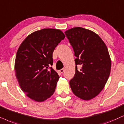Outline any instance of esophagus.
<instances>
[{
	"label": "esophagus",
	"mask_w": 124,
	"mask_h": 124,
	"mask_svg": "<svg viewBox=\"0 0 124 124\" xmlns=\"http://www.w3.org/2000/svg\"><path fill=\"white\" fill-rule=\"evenodd\" d=\"M63 71H64V69H61V70H59V72L61 73H63Z\"/></svg>",
	"instance_id": "1"
}]
</instances>
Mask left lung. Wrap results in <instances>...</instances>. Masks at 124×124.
<instances>
[{"label":"left lung","mask_w":124,"mask_h":124,"mask_svg":"<svg viewBox=\"0 0 124 124\" xmlns=\"http://www.w3.org/2000/svg\"><path fill=\"white\" fill-rule=\"evenodd\" d=\"M65 34L76 57V73L70 81V87L81 99H92L101 92L110 75L111 60L107 47L97 34L84 28H73ZM78 64L82 66L80 71L77 70Z\"/></svg>","instance_id":"left-lung-1"}]
</instances>
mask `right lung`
Wrapping results in <instances>:
<instances>
[{
	"instance_id": "add662e5",
	"label": "right lung",
	"mask_w": 124,
	"mask_h": 124,
	"mask_svg": "<svg viewBox=\"0 0 124 124\" xmlns=\"http://www.w3.org/2000/svg\"><path fill=\"white\" fill-rule=\"evenodd\" d=\"M65 38L59 30L43 29L32 32L20 45L15 62L16 77L31 99L42 102L54 93L59 77L51 67L53 53Z\"/></svg>"
}]
</instances>
